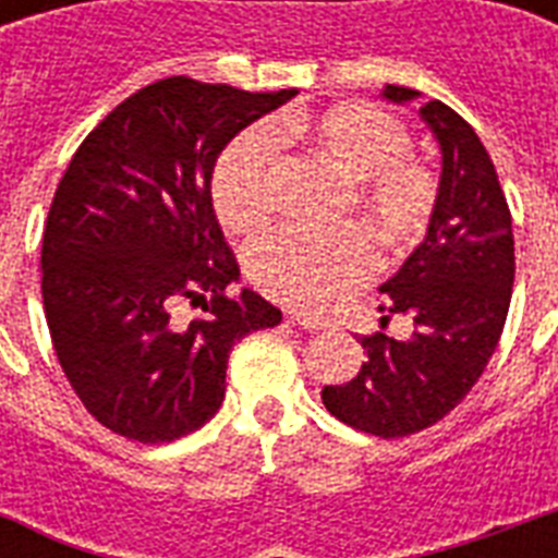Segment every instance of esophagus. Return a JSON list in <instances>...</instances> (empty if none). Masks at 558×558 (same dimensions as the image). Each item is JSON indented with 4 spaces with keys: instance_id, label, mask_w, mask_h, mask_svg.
<instances>
[{
    "instance_id": "obj_1",
    "label": "esophagus",
    "mask_w": 558,
    "mask_h": 558,
    "mask_svg": "<svg viewBox=\"0 0 558 558\" xmlns=\"http://www.w3.org/2000/svg\"><path fill=\"white\" fill-rule=\"evenodd\" d=\"M289 318L298 324V327H304V330H324L327 327V322L324 318H318V315H304V313H289Z\"/></svg>"
}]
</instances>
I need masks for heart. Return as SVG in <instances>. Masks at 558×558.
Listing matches in <instances>:
<instances>
[{
  "label": "heart",
  "instance_id": "obj_1",
  "mask_svg": "<svg viewBox=\"0 0 558 558\" xmlns=\"http://www.w3.org/2000/svg\"><path fill=\"white\" fill-rule=\"evenodd\" d=\"M275 144L306 150L350 179L353 208L390 248L416 243L437 208V177L411 150V133L388 109L350 100L318 112H280L263 130L228 144L210 173V202L231 231H254L278 208ZM245 269L263 292L304 310L339 301L376 269L365 231L313 234L278 228L245 248Z\"/></svg>",
  "mask_w": 558,
  "mask_h": 558
}]
</instances>
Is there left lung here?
Listing matches in <instances>:
<instances>
[{
    "instance_id": "8db88e82",
    "label": "left lung",
    "mask_w": 558,
    "mask_h": 558,
    "mask_svg": "<svg viewBox=\"0 0 558 558\" xmlns=\"http://www.w3.org/2000/svg\"><path fill=\"white\" fill-rule=\"evenodd\" d=\"M381 95L405 104L420 92L385 86ZM420 116L442 150L437 208L423 243L379 287L381 327L405 315L414 332L365 336L356 376L322 390L336 420L385 440L423 432L460 405L498 348L515 280L510 205L489 153L442 100L423 104Z\"/></svg>"
}]
</instances>
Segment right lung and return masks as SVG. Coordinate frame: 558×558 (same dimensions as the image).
<instances>
[{"label": "right lung", "instance_id": "add662e5", "mask_svg": "<svg viewBox=\"0 0 558 558\" xmlns=\"http://www.w3.org/2000/svg\"><path fill=\"white\" fill-rule=\"evenodd\" d=\"M295 89L165 77L118 104L69 161L43 231V306L65 379L109 432L173 442L217 414L228 353L280 310L240 278L210 173L243 126ZM182 300L203 315L182 323Z\"/></svg>", "mask_w": 558, "mask_h": 558}]
</instances>
